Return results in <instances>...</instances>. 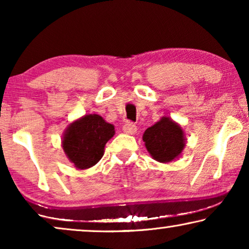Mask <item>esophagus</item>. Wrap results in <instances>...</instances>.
Segmentation results:
<instances>
[{
  "mask_svg": "<svg viewBox=\"0 0 249 249\" xmlns=\"http://www.w3.org/2000/svg\"><path fill=\"white\" fill-rule=\"evenodd\" d=\"M124 131L125 134H129V135H134L136 131H137V125L135 124H132V122H127L124 125Z\"/></svg>",
  "mask_w": 249,
  "mask_h": 249,
  "instance_id": "1",
  "label": "esophagus"
}]
</instances>
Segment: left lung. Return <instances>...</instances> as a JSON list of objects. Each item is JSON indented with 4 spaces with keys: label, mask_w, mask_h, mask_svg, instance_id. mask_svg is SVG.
Instances as JSON below:
<instances>
[{
    "label": "left lung",
    "mask_w": 249,
    "mask_h": 249,
    "mask_svg": "<svg viewBox=\"0 0 249 249\" xmlns=\"http://www.w3.org/2000/svg\"><path fill=\"white\" fill-rule=\"evenodd\" d=\"M142 141L152 158L162 163L175 160L185 147L181 127L165 117L146 129Z\"/></svg>",
    "instance_id": "obj_1"
}]
</instances>
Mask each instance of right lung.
<instances>
[{
  "label": "right lung",
  "instance_id": "add662e5",
  "mask_svg": "<svg viewBox=\"0 0 249 249\" xmlns=\"http://www.w3.org/2000/svg\"><path fill=\"white\" fill-rule=\"evenodd\" d=\"M113 135L114 127L101 115H85L68 128L62 142L63 149L76 168H90L102 159L105 144Z\"/></svg>",
  "mask_w": 249,
  "mask_h": 249
}]
</instances>
